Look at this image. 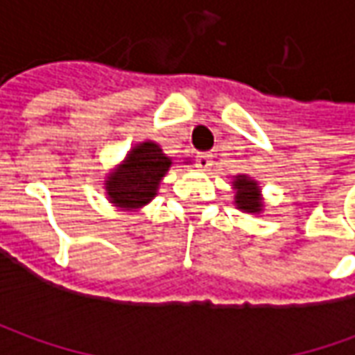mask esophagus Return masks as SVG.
Segmentation results:
<instances>
[{
	"label": "esophagus",
	"instance_id": "esophagus-1",
	"mask_svg": "<svg viewBox=\"0 0 355 355\" xmlns=\"http://www.w3.org/2000/svg\"><path fill=\"white\" fill-rule=\"evenodd\" d=\"M213 166V156L211 154H199L198 156V168L203 171H209Z\"/></svg>",
	"mask_w": 355,
	"mask_h": 355
}]
</instances>
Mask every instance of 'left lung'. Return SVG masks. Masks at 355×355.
Masks as SVG:
<instances>
[{"label":"left lung","mask_w":355,"mask_h":355,"mask_svg":"<svg viewBox=\"0 0 355 355\" xmlns=\"http://www.w3.org/2000/svg\"><path fill=\"white\" fill-rule=\"evenodd\" d=\"M233 189H235V205H237V209L247 213L263 211L261 187L249 175H237L233 180Z\"/></svg>","instance_id":"8db88e82"}]
</instances>
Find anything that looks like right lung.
I'll return each mask as SVG.
<instances>
[{"mask_svg":"<svg viewBox=\"0 0 355 355\" xmlns=\"http://www.w3.org/2000/svg\"><path fill=\"white\" fill-rule=\"evenodd\" d=\"M170 166L171 159L156 142L136 144L104 182L108 201L126 211L140 209L156 198L159 182Z\"/></svg>","mask_w":355,"mask_h":355,"instance_id":"1","label":"right lung"}]
</instances>
